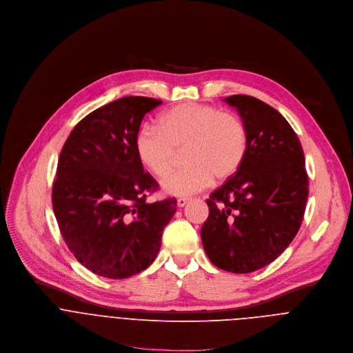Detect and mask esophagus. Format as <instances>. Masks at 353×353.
Listing matches in <instances>:
<instances>
[{"mask_svg": "<svg viewBox=\"0 0 353 353\" xmlns=\"http://www.w3.org/2000/svg\"><path fill=\"white\" fill-rule=\"evenodd\" d=\"M189 203V199H185V197H181L176 200V205L181 208V207H185L186 204Z\"/></svg>", "mask_w": 353, "mask_h": 353, "instance_id": "34e87169", "label": "esophagus"}]
</instances>
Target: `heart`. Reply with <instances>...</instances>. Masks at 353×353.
<instances>
[{
	"label": "heart",
	"mask_w": 353,
	"mask_h": 353,
	"mask_svg": "<svg viewBox=\"0 0 353 353\" xmlns=\"http://www.w3.org/2000/svg\"><path fill=\"white\" fill-rule=\"evenodd\" d=\"M249 145L243 121L214 105L185 103L159 118V128L145 125L134 137L137 159L161 178L172 167L175 152L182 150L186 167L167 175L160 188L165 194L190 196L213 181L232 176L242 165Z\"/></svg>",
	"instance_id": "heart-1"
}]
</instances>
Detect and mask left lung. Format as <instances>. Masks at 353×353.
Returning a JSON list of instances; mask_svg holds the SVG:
<instances>
[{
  "mask_svg": "<svg viewBox=\"0 0 353 353\" xmlns=\"http://www.w3.org/2000/svg\"><path fill=\"white\" fill-rule=\"evenodd\" d=\"M249 145L241 168L205 200L200 236L210 261L245 274L274 261L294 241L303 220L309 183L305 154L288 121L261 100L235 94Z\"/></svg>",
  "mask_w": 353,
  "mask_h": 353,
  "instance_id": "left-lung-1",
  "label": "left lung"
}]
</instances>
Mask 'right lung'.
Returning a JSON list of instances; mask_svg holds the SVG:
<instances>
[{"mask_svg":"<svg viewBox=\"0 0 353 353\" xmlns=\"http://www.w3.org/2000/svg\"><path fill=\"white\" fill-rule=\"evenodd\" d=\"M163 101L129 96L85 117L61 150L54 214L69 250L92 272L122 279L146 270L161 248L176 200L148 203L157 189L134 150L143 117Z\"/></svg>","mask_w":353,"mask_h":353,"instance_id":"add662e5","label":"right lung"}]
</instances>
